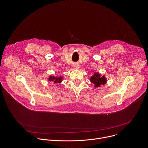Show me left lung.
Here are the masks:
<instances>
[{
    "label": "left lung",
    "instance_id": "left-lung-1",
    "mask_svg": "<svg viewBox=\"0 0 148 148\" xmlns=\"http://www.w3.org/2000/svg\"><path fill=\"white\" fill-rule=\"evenodd\" d=\"M90 81L95 84V87H100L101 85L105 84L107 80L104 76H101L99 73H95L90 78Z\"/></svg>",
    "mask_w": 148,
    "mask_h": 148
}]
</instances>
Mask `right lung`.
I'll use <instances>...</instances> for the list:
<instances>
[{"instance_id":"add662e5","label":"right lung","mask_w":148,"mask_h":148,"mask_svg":"<svg viewBox=\"0 0 148 148\" xmlns=\"http://www.w3.org/2000/svg\"><path fill=\"white\" fill-rule=\"evenodd\" d=\"M61 79H62V78L60 77H52V76H50L49 77V80L50 81H52L54 83H60L61 82Z\"/></svg>"}]
</instances>
